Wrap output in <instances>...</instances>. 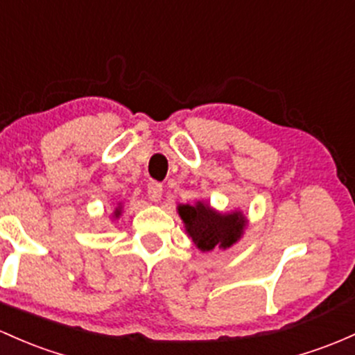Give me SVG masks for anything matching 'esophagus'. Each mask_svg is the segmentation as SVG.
Here are the masks:
<instances>
[{
    "mask_svg": "<svg viewBox=\"0 0 355 355\" xmlns=\"http://www.w3.org/2000/svg\"><path fill=\"white\" fill-rule=\"evenodd\" d=\"M163 197V185L158 184V182H151V184H148V198H150L151 202H157L162 200Z\"/></svg>",
    "mask_w": 355,
    "mask_h": 355,
    "instance_id": "1",
    "label": "esophagus"
}]
</instances>
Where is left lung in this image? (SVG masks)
<instances>
[{
    "label": "left lung",
    "mask_w": 355,
    "mask_h": 355,
    "mask_svg": "<svg viewBox=\"0 0 355 355\" xmlns=\"http://www.w3.org/2000/svg\"><path fill=\"white\" fill-rule=\"evenodd\" d=\"M177 212L187 236L202 252L234 246L248 225V217L241 210L220 212L205 200H197L193 205H177Z\"/></svg>",
    "instance_id": "obj_1"
}]
</instances>
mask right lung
Segmentation results:
<instances>
[{
  "label": "right lung",
  "instance_id": "1",
  "mask_svg": "<svg viewBox=\"0 0 355 355\" xmlns=\"http://www.w3.org/2000/svg\"><path fill=\"white\" fill-rule=\"evenodd\" d=\"M121 214H123V202H118V205H116V209L112 210V214H111L112 220H118L121 217Z\"/></svg>",
  "mask_w": 355,
  "mask_h": 355
}]
</instances>
